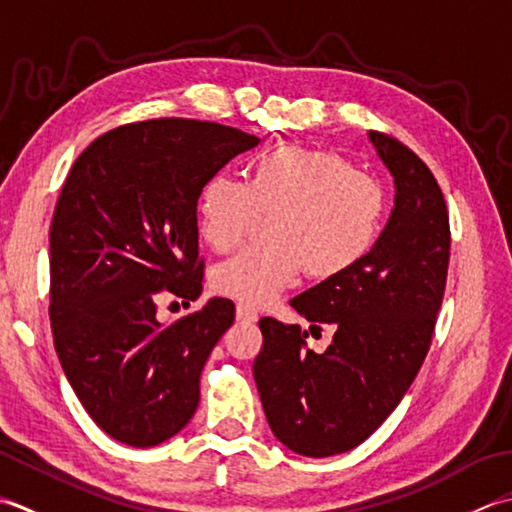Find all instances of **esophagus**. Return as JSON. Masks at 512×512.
<instances>
[{"label":"esophagus","instance_id":"1","mask_svg":"<svg viewBox=\"0 0 512 512\" xmlns=\"http://www.w3.org/2000/svg\"><path fill=\"white\" fill-rule=\"evenodd\" d=\"M236 320L238 322H256L258 316H256V311H252L249 307L236 305Z\"/></svg>","mask_w":512,"mask_h":512}]
</instances>
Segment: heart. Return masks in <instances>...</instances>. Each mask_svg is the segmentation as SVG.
I'll use <instances>...</instances> for the list:
<instances>
[{
	"label": "heart",
	"mask_w": 512,
	"mask_h": 512,
	"mask_svg": "<svg viewBox=\"0 0 512 512\" xmlns=\"http://www.w3.org/2000/svg\"><path fill=\"white\" fill-rule=\"evenodd\" d=\"M384 210L382 185L344 156L289 143L260 154L247 183L223 172L210 176L196 198V223L207 247L227 254L258 218H271L269 249H247L212 271L216 294L258 309L294 287L302 269L314 280H333L362 263L378 241Z\"/></svg>",
	"instance_id": "1"
}]
</instances>
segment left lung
I'll list each match as a JSON object with an SVG mask.
<instances>
[{
  "mask_svg": "<svg viewBox=\"0 0 512 512\" xmlns=\"http://www.w3.org/2000/svg\"><path fill=\"white\" fill-rule=\"evenodd\" d=\"M395 183V207L367 258L289 302L333 327L325 353L307 331L258 322L263 349L254 380L271 431L289 451L329 457L351 451L400 404L429 353L440 311L451 227L444 194L426 163L398 139L369 132Z\"/></svg>",
  "mask_w": 512,
  "mask_h": 512,
  "instance_id": "obj_1",
  "label": "left lung"
}]
</instances>
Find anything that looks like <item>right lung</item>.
<instances>
[{"mask_svg":"<svg viewBox=\"0 0 512 512\" xmlns=\"http://www.w3.org/2000/svg\"><path fill=\"white\" fill-rule=\"evenodd\" d=\"M258 143L212 121L128 123L92 141L61 187L50 225L52 338L83 409L121 444L156 446L192 420L234 302L212 298L161 325L156 296H201L198 192Z\"/></svg>","mask_w":512,"mask_h":512,"instance_id":"obj_1","label":"right lung"}]
</instances>
